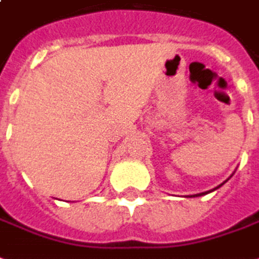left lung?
I'll return each mask as SVG.
<instances>
[{
	"mask_svg": "<svg viewBox=\"0 0 259 259\" xmlns=\"http://www.w3.org/2000/svg\"><path fill=\"white\" fill-rule=\"evenodd\" d=\"M226 181H228V179H226ZM225 181V182H226ZM225 182H224V184H225ZM224 184H221L220 186H217V188H215V189H218V188H221V186H222V185ZM215 189H212V190H215ZM212 190H208V192H204V193H199V194H196V196H203V194H207V193H209V192H212Z\"/></svg>",
	"mask_w": 259,
	"mask_h": 259,
	"instance_id": "left-lung-1",
	"label": "left lung"
}]
</instances>
